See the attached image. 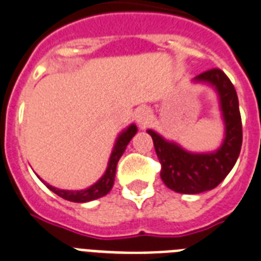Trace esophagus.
Segmentation results:
<instances>
[{"label":"esophagus","instance_id":"34e87169","mask_svg":"<svg viewBox=\"0 0 261 261\" xmlns=\"http://www.w3.org/2000/svg\"><path fill=\"white\" fill-rule=\"evenodd\" d=\"M150 111L147 109H138L135 111V119L141 127H146L150 123Z\"/></svg>","mask_w":261,"mask_h":261}]
</instances>
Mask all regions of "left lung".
<instances>
[{"label": "left lung", "mask_w": 261, "mask_h": 261, "mask_svg": "<svg viewBox=\"0 0 261 261\" xmlns=\"http://www.w3.org/2000/svg\"><path fill=\"white\" fill-rule=\"evenodd\" d=\"M213 88L219 99L224 139L215 151L193 152L174 141L147 130L161 164V178L169 189L182 194H198L215 189L233 169L243 143L239 99L233 84L219 68L211 69L192 80Z\"/></svg>", "instance_id": "8db88e82"}]
</instances>
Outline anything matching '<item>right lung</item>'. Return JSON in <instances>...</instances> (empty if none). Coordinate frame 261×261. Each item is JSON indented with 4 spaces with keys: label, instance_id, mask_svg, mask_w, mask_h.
Segmentation results:
<instances>
[{
    "label": "right lung",
    "instance_id": "right-lung-1",
    "mask_svg": "<svg viewBox=\"0 0 261 261\" xmlns=\"http://www.w3.org/2000/svg\"><path fill=\"white\" fill-rule=\"evenodd\" d=\"M137 126L134 123L130 124V126L124 128L118 138H116L115 143H114V147H112L111 155H110L109 165H107V169H106L105 174L101 175L100 178L95 182L94 185H91L90 188L83 190H64V189H57L55 186L46 184L45 181H42L46 185V188L49 190L57 194L61 198H64L67 201H72V202H88V201H94L100 198V197L106 196L110 190L112 189L114 186V181H115V173H116V165H118V161L120 160V156L123 155L124 150H126L127 145L130 143V141L133 139L135 134H137Z\"/></svg>",
    "mask_w": 261,
    "mask_h": 261
}]
</instances>
